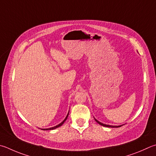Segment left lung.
<instances>
[{"mask_svg":"<svg viewBox=\"0 0 156 156\" xmlns=\"http://www.w3.org/2000/svg\"><path fill=\"white\" fill-rule=\"evenodd\" d=\"M95 120L96 121V122H98L100 125L102 126H104V127H121V126H109V125H106V124H104L102 123H100V121H98V120H96L95 119Z\"/></svg>","mask_w":156,"mask_h":156,"instance_id":"8db88e82","label":"left lung"}]
</instances>
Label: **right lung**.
I'll return each instance as SVG.
<instances>
[{"label":"right lung","instance_id":"1","mask_svg":"<svg viewBox=\"0 0 156 156\" xmlns=\"http://www.w3.org/2000/svg\"><path fill=\"white\" fill-rule=\"evenodd\" d=\"M68 115H69V113H68V114H67V117H66V119H64V121H63V122H62V123H61L60 124H58V126H55V127H51V128H48V129H45V130H50V129H55V128H57V127H60V126H61L62 125H63V124L64 123V122H65V121H66V120L67 119V117H68Z\"/></svg>","mask_w":156,"mask_h":156}]
</instances>
